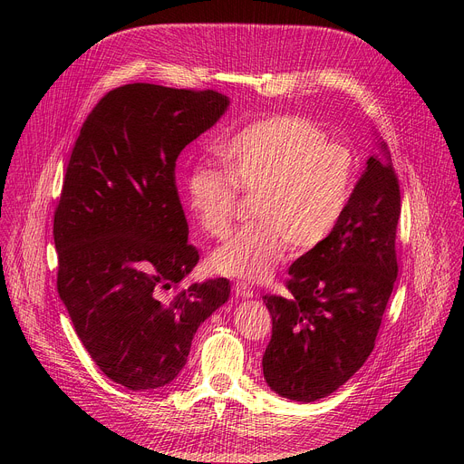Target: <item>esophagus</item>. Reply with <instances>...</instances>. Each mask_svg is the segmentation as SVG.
I'll list each match as a JSON object with an SVG mask.
<instances>
[{
    "label": "esophagus",
    "instance_id": "obj_1",
    "mask_svg": "<svg viewBox=\"0 0 464 464\" xmlns=\"http://www.w3.org/2000/svg\"><path fill=\"white\" fill-rule=\"evenodd\" d=\"M235 294H237V297H240V299H249V297H253V290H251L246 283H237V285H235Z\"/></svg>",
    "mask_w": 464,
    "mask_h": 464
}]
</instances>
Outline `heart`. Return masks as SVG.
<instances>
[{
  "mask_svg": "<svg viewBox=\"0 0 464 464\" xmlns=\"http://www.w3.org/2000/svg\"><path fill=\"white\" fill-rule=\"evenodd\" d=\"M224 170L196 163L183 176L185 206L206 235L226 238L235 222L237 188L256 196L253 218L218 247L213 268L246 281L266 279L290 246L303 255L336 231L358 181L354 152L330 143L301 115H272L240 128L218 150Z\"/></svg>",
  "mask_w": 464,
  "mask_h": 464,
  "instance_id": "heart-1",
  "label": "heart"
}]
</instances>
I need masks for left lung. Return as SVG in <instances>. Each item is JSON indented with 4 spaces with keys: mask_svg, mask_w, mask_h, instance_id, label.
<instances>
[{
    "mask_svg": "<svg viewBox=\"0 0 464 464\" xmlns=\"http://www.w3.org/2000/svg\"><path fill=\"white\" fill-rule=\"evenodd\" d=\"M399 179L385 143L378 141L336 231L290 266V295L262 297L272 315L262 371L283 399H324L372 353L399 276Z\"/></svg>",
    "mask_w": 464,
    "mask_h": 464,
    "instance_id": "obj_1",
    "label": "left lung"
}]
</instances>
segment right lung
I'll return each instance as SVG.
<instances>
[{"label": "right lung", "instance_id": "right-lung-1", "mask_svg": "<svg viewBox=\"0 0 464 464\" xmlns=\"http://www.w3.org/2000/svg\"><path fill=\"white\" fill-rule=\"evenodd\" d=\"M227 106L213 90L126 84L99 101L73 147L53 224L58 295L92 360L126 389L170 383L198 326L229 299L224 277L165 295L200 260L176 160Z\"/></svg>", "mask_w": 464, "mask_h": 464}]
</instances>
